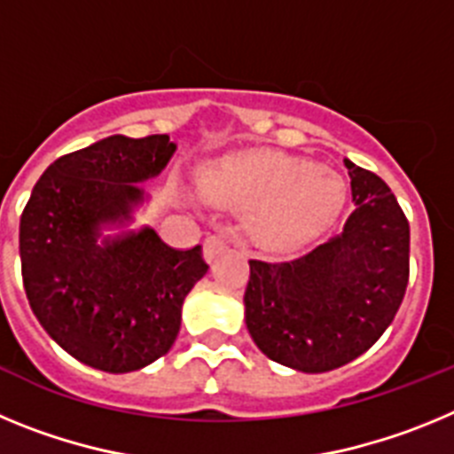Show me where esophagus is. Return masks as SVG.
Returning a JSON list of instances; mask_svg holds the SVG:
<instances>
[{
	"mask_svg": "<svg viewBox=\"0 0 454 454\" xmlns=\"http://www.w3.org/2000/svg\"><path fill=\"white\" fill-rule=\"evenodd\" d=\"M227 247H230V234L220 231V234L207 236V239H204V246H202L204 259H207V262H214L215 256L223 254Z\"/></svg>",
	"mask_w": 454,
	"mask_h": 454,
	"instance_id": "esophagus-1",
	"label": "esophagus"
}]
</instances>
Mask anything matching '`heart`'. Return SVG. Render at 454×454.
Segmentation results:
<instances>
[{"mask_svg":"<svg viewBox=\"0 0 454 454\" xmlns=\"http://www.w3.org/2000/svg\"><path fill=\"white\" fill-rule=\"evenodd\" d=\"M202 191L214 202L263 207L252 227L268 247L298 243L346 202V182L336 172L279 156H227L204 172Z\"/></svg>","mask_w":454,"mask_h":454,"instance_id":"obj_1","label":"heart"}]
</instances>
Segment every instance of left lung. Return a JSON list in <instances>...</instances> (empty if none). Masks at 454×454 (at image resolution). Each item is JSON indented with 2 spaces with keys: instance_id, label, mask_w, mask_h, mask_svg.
<instances>
[{
  "instance_id": "obj_1",
  "label": "left lung",
  "mask_w": 454,
  "mask_h": 454,
  "mask_svg": "<svg viewBox=\"0 0 454 454\" xmlns=\"http://www.w3.org/2000/svg\"><path fill=\"white\" fill-rule=\"evenodd\" d=\"M355 211L343 231L293 262H250L246 325L282 366L327 372L368 350L409 282V223L382 179L346 159Z\"/></svg>"
}]
</instances>
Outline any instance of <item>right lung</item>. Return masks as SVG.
<instances>
[{
    "label": "right lung",
    "mask_w": 454,
    "mask_h": 454,
    "mask_svg": "<svg viewBox=\"0 0 454 454\" xmlns=\"http://www.w3.org/2000/svg\"><path fill=\"white\" fill-rule=\"evenodd\" d=\"M177 145L166 134L108 136L56 159L20 218L31 311L74 359L104 372L150 366L172 348L182 307L207 275L202 247L175 250L129 227Z\"/></svg>",
    "instance_id": "right-lung-1"
}]
</instances>
